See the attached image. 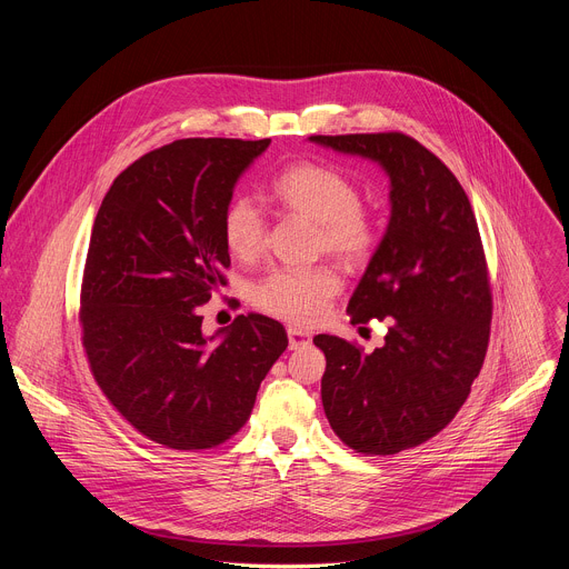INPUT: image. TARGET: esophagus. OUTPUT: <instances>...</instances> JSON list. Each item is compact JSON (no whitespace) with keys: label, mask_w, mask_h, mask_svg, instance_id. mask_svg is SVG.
Segmentation results:
<instances>
[{"label":"esophagus","mask_w":569,"mask_h":569,"mask_svg":"<svg viewBox=\"0 0 569 569\" xmlns=\"http://www.w3.org/2000/svg\"><path fill=\"white\" fill-rule=\"evenodd\" d=\"M310 342H312L310 333H306V331H301V329H292V327L288 329V345H290L292 351L306 349V347H310Z\"/></svg>","instance_id":"34e87169"}]
</instances>
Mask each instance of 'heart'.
Wrapping results in <instances>:
<instances>
[{
    "instance_id": "b5f03b06",
    "label": "heart",
    "mask_w": 569,
    "mask_h": 569,
    "mask_svg": "<svg viewBox=\"0 0 569 569\" xmlns=\"http://www.w3.org/2000/svg\"><path fill=\"white\" fill-rule=\"evenodd\" d=\"M272 198L288 213L315 222V252H327L347 266H362L373 257L378 224L345 173L317 161H297L272 180ZM222 240L240 261H252L266 250L268 222L254 200L233 198L224 207ZM340 290L342 281L331 266L279 268L254 283L252 303L290 323H315L329 312Z\"/></svg>"
}]
</instances>
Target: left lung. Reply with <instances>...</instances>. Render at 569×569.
<instances>
[{
    "label": "left lung",
    "instance_id": "8db88e82",
    "mask_svg": "<svg viewBox=\"0 0 569 569\" xmlns=\"http://www.w3.org/2000/svg\"><path fill=\"white\" fill-rule=\"evenodd\" d=\"M378 161L391 218L347 312L387 321L380 349L317 336L327 356L321 405L333 432L362 455H396L439 435L479 376L493 295L472 207L443 161L402 132L312 134Z\"/></svg>",
    "mask_w": 569,
    "mask_h": 569
}]
</instances>
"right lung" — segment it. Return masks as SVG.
Listing matches in <instances>:
<instances>
[{
    "label": "right lung",
    "instance_id": "add662e5",
    "mask_svg": "<svg viewBox=\"0 0 569 569\" xmlns=\"http://www.w3.org/2000/svg\"><path fill=\"white\" fill-rule=\"evenodd\" d=\"M270 139H178L146 152L106 193L80 286L92 376L146 439L173 450L224 443L288 347L266 315H238L216 340L200 306L227 279L222 211Z\"/></svg>",
    "mask_w": 569,
    "mask_h": 569
}]
</instances>
